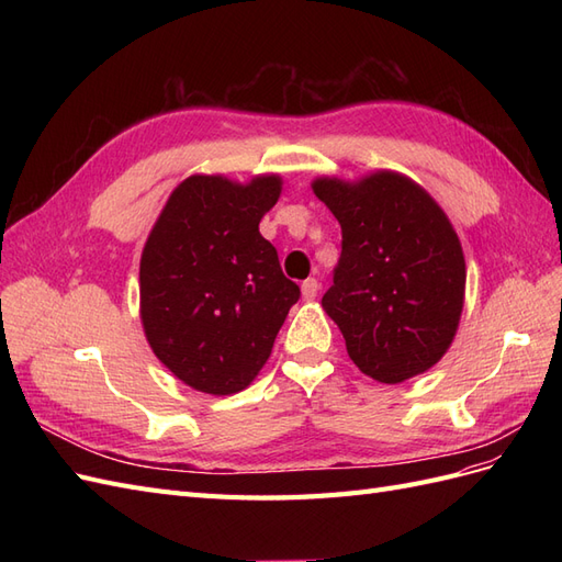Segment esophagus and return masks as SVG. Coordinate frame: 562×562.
<instances>
[{"instance_id": "obj_1", "label": "esophagus", "mask_w": 562, "mask_h": 562, "mask_svg": "<svg viewBox=\"0 0 562 562\" xmlns=\"http://www.w3.org/2000/svg\"><path fill=\"white\" fill-rule=\"evenodd\" d=\"M300 288H302V300H307V302L316 300V295H318V281H316V279L302 281Z\"/></svg>"}]
</instances>
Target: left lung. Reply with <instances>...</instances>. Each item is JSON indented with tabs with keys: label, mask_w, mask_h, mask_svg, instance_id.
Listing matches in <instances>:
<instances>
[{
	"label": "left lung",
	"mask_w": 562,
	"mask_h": 562,
	"mask_svg": "<svg viewBox=\"0 0 562 562\" xmlns=\"http://www.w3.org/2000/svg\"><path fill=\"white\" fill-rule=\"evenodd\" d=\"M314 194L342 227V255L321 304L363 375L398 384L434 368L459 328L467 262L436 199L396 171L321 176Z\"/></svg>",
	"instance_id": "8db88e82"
}]
</instances>
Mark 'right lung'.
<instances>
[{
  "label": "right lung",
  "mask_w": 562,
  "mask_h": 562,
  "mask_svg": "<svg viewBox=\"0 0 562 562\" xmlns=\"http://www.w3.org/2000/svg\"><path fill=\"white\" fill-rule=\"evenodd\" d=\"M281 176L194 173L164 203L140 258V323L173 375L211 396L246 389L267 363L300 288L283 277L260 220Z\"/></svg>",
  "instance_id": "add662e5"
}]
</instances>
